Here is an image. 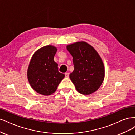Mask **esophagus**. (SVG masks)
<instances>
[{
  "instance_id": "1",
  "label": "esophagus",
  "mask_w": 135,
  "mask_h": 135,
  "mask_svg": "<svg viewBox=\"0 0 135 135\" xmlns=\"http://www.w3.org/2000/svg\"><path fill=\"white\" fill-rule=\"evenodd\" d=\"M64 75H65V77H67V78H68V77H69V73H68V72L65 73Z\"/></svg>"
}]
</instances>
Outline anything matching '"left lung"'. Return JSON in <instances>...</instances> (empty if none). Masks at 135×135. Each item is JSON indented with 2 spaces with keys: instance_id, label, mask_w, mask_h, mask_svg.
I'll use <instances>...</instances> for the list:
<instances>
[{
  "instance_id": "obj_1",
  "label": "left lung",
  "mask_w": 135,
  "mask_h": 135,
  "mask_svg": "<svg viewBox=\"0 0 135 135\" xmlns=\"http://www.w3.org/2000/svg\"><path fill=\"white\" fill-rule=\"evenodd\" d=\"M67 49L73 57L74 71L69 78L78 92L89 95L95 92L104 79V67L94 47L86 42L69 45Z\"/></svg>"
}]
</instances>
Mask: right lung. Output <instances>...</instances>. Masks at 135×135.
I'll return each instance as SVG.
<instances>
[{"mask_svg": "<svg viewBox=\"0 0 135 135\" xmlns=\"http://www.w3.org/2000/svg\"><path fill=\"white\" fill-rule=\"evenodd\" d=\"M56 48L47 45L38 49L32 56L27 71L29 83L37 93L49 95L56 91L64 77L58 71V64L54 60Z\"/></svg>", "mask_w": 135, "mask_h": 135, "instance_id": "obj_1", "label": "right lung"}]
</instances>
